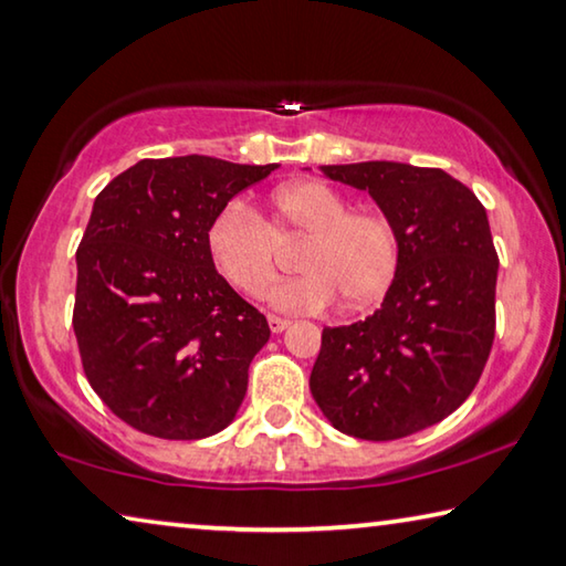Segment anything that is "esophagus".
Listing matches in <instances>:
<instances>
[{
	"label": "esophagus",
	"instance_id": "esophagus-1",
	"mask_svg": "<svg viewBox=\"0 0 566 566\" xmlns=\"http://www.w3.org/2000/svg\"><path fill=\"white\" fill-rule=\"evenodd\" d=\"M292 322L286 317H276V315H269V327H272L274 335H280V332H284L286 327H290Z\"/></svg>",
	"mask_w": 566,
	"mask_h": 566
}]
</instances>
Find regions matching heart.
I'll use <instances>...</instances> for the list:
<instances>
[{"mask_svg": "<svg viewBox=\"0 0 566 566\" xmlns=\"http://www.w3.org/2000/svg\"><path fill=\"white\" fill-rule=\"evenodd\" d=\"M269 206V223L241 201L213 217L206 241L229 284L251 297L264 294L274 282L280 244L304 239L302 274L274 286V307L322 312L339 297L347 312H363L388 294L400 264V237L388 213L353 209L345 193L312 178L276 188Z\"/></svg>", "mask_w": 566, "mask_h": 566, "instance_id": "b5f03b06", "label": "heart"}]
</instances>
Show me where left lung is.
Returning a JSON list of instances; mask_svg holds the SVG:
<instances>
[{
	"label": "left lung",
	"instance_id": "left-lung-1",
	"mask_svg": "<svg viewBox=\"0 0 566 566\" xmlns=\"http://www.w3.org/2000/svg\"><path fill=\"white\" fill-rule=\"evenodd\" d=\"M319 168L388 213L400 264L380 310L322 329L310 390L343 433L396 441L451 416L489 360L499 274L489 217L471 188L441 168L396 160Z\"/></svg>",
	"mask_w": 566,
	"mask_h": 566
}]
</instances>
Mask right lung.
I'll return each mask as SVG.
<instances>
[{
  "label": "right lung",
  "instance_id": "obj_1",
  "mask_svg": "<svg viewBox=\"0 0 566 566\" xmlns=\"http://www.w3.org/2000/svg\"><path fill=\"white\" fill-rule=\"evenodd\" d=\"M276 164L143 158L107 184L77 247L87 382L140 433L199 441L234 420L269 325L213 266L209 227Z\"/></svg>",
  "mask_w": 566,
  "mask_h": 566
}]
</instances>
